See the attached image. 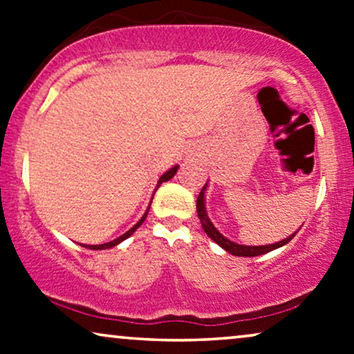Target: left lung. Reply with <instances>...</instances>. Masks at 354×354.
I'll list each match as a JSON object with an SVG mask.
<instances>
[{
  "instance_id": "left-lung-1",
  "label": "left lung",
  "mask_w": 354,
  "mask_h": 354,
  "mask_svg": "<svg viewBox=\"0 0 354 354\" xmlns=\"http://www.w3.org/2000/svg\"><path fill=\"white\" fill-rule=\"evenodd\" d=\"M206 186H208V183H206L205 186H203L201 193L198 194V200H196V211H198V218H200L201 221V226L203 230H205V233L208 234V236L213 239L216 245H219L223 248V250L228 251L230 254H234V256H248V258H251V256H259V254H265V253H270V251L276 250V248H281L284 245H288V243L291 241V239L295 238L296 233L291 234V236L284 238L283 241H278V243H273V245H263V246H245V245H238V243L234 241H230L228 238L223 236L219 231L214 228V225L211 223V219L208 218V213H206V206H205V191H206Z\"/></svg>"
}]
</instances>
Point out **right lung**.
<instances>
[{"mask_svg":"<svg viewBox=\"0 0 354 354\" xmlns=\"http://www.w3.org/2000/svg\"><path fill=\"white\" fill-rule=\"evenodd\" d=\"M178 168H180V166H173V168H169V169H168V171H166V173L163 174V176H161V178H160V181H158L156 188H160V186H161V183H165V181L171 180V178L174 176V174H176V171H178ZM151 200H153V198H151ZM148 211H149V208H148V209H146V213L143 214V218H141V219H140V221H138V223H136V225H135V226H133V228H131V230H128V231H126V233H124V234H121V236H120V238L113 239V241H109V243H104V245H91V246H86V248H89V250H108V248H113V246L120 245V243H121V241H124V239H126V238H129V236H131V234H133V233H135V231H136L138 228H140V226H141V225H143V221H145V219H146V214H148Z\"/></svg>","mask_w":354,"mask_h":354,"instance_id":"right-lung-1","label":"right lung"}]
</instances>
